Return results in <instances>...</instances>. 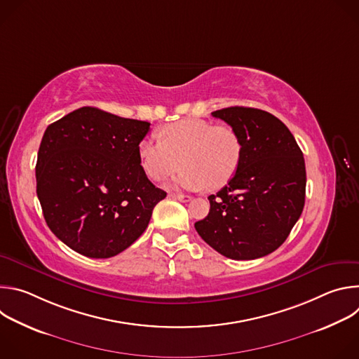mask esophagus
Instances as JSON below:
<instances>
[{
  "instance_id": "1",
  "label": "esophagus",
  "mask_w": 359,
  "mask_h": 359,
  "mask_svg": "<svg viewBox=\"0 0 359 359\" xmlns=\"http://www.w3.org/2000/svg\"><path fill=\"white\" fill-rule=\"evenodd\" d=\"M170 197L177 198V200L184 201V203H187V201H190V200H191V197H190V196H187V194H170Z\"/></svg>"
}]
</instances>
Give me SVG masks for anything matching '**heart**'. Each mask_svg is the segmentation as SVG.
<instances>
[{"mask_svg":"<svg viewBox=\"0 0 359 359\" xmlns=\"http://www.w3.org/2000/svg\"><path fill=\"white\" fill-rule=\"evenodd\" d=\"M161 136H147L139 144L142 168L151 180L161 182L184 166L173 186L217 190L234 177L240 166L243 143L230 125L182 119L166 125Z\"/></svg>","mask_w":359,"mask_h":359,"instance_id":"b5f03b06","label":"heart"}]
</instances>
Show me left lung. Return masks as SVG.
<instances>
[{
    "label": "left lung",
    "instance_id": "obj_1",
    "mask_svg": "<svg viewBox=\"0 0 359 359\" xmlns=\"http://www.w3.org/2000/svg\"><path fill=\"white\" fill-rule=\"evenodd\" d=\"M212 115L236 129L243 156L234 177L209 196L210 212L194 223L196 231L224 257H264L285 241L302 213V151L288 128L266 111L231 107Z\"/></svg>",
    "mask_w": 359,
    "mask_h": 359
}]
</instances>
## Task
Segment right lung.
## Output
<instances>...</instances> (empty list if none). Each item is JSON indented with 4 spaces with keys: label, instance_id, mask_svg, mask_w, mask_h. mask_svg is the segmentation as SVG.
Segmentation results:
<instances>
[{
    "label": "right lung",
    "instance_id": "1",
    "mask_svg": "<svg viewBox=\"0 0 359 359\" xmlns=\"http://www.w3.org/2000/svg\"><path fill=\"white\" fill-rule=\"evenodd\" d=\"M150 123L79 108L50 123L35 166L43 219L62 243L90 259H109L146 230L166 191L139 158Z\"/></svg>",
    "mask_w": 359,
    "mask_h": 359
}]
</instances>
